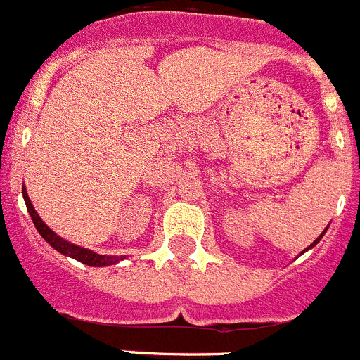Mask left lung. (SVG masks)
Returning <instances> with one entry per match:
<instances>
[{"label": "left lung", "mask_w": 360, "mask_h": 360, "mask_svg": "<svg viewBox=\"0 0 360 360\" xmlns=\"http://www.w3.org/2000/svg\"><path fill=\"white\" fill-rule=\"evenodd\" d=\"M324 231H326V229H324ZM323 234H324V232H323ZM323 234H321V236H319V238H317V240H316V241H314V243H311V245H310V247H308V249H311V247H316V245H317V243H319V240H321V238H323ZM308 249H307V250H308ZM301 254H303V252H301Z\"/></svg>", "instance_id": "left-lung-1"}]
</instances>
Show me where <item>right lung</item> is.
<instances>
[{
  "label": "right lung",
  "instance_id": "obj_1",
  "mask_svg": "<svg viewBox=\"0 0 360 360\" xmlns=\"http://www.w3.org/2000/svg\"><path fill=\"white\" fill-rule=\"evenodd\" d=\"M23 198H25V203H27L28 212H30L32 221H34V225H36L37 232H39L41 236H43L44 241H49V243L52 245L57 252L73 257V259H77V262L84 263V265H88V266H110V265H115V263L122 262L124 259V256H120V257L119 256H104V254H97V252H94V250L84 249V247H79V245H73V243H70V241L63 240L61 236H57L56 232H53L52 229H50L49 225L44 224L43 219L39 218V214H37L36 209H34V205H32L30 198H28L27 189H25V187H23Z\"/></svg>",
  "mask_w": 360,
  "mask_h": 360
}]
</instances>
